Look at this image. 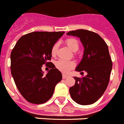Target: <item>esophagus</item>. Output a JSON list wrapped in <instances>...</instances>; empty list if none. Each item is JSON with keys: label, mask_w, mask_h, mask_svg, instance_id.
I'll use <instances>...</instances> for the list:
<instances>
[{"label": "esophagus", "mask_w": 124, "mask_h": 124, "mask_svg": "<svg viewBox=\"0 0 124 124\" xmlns=\"http://www.w3.org/2000/svg\"><path fill=\"white\" fill-rule=\"evenodd\" d=\"M68 77H69V75H65V74L62 75V78H63V79H65Z\"/></svg>", "instance_id": "1"}]
</instances>
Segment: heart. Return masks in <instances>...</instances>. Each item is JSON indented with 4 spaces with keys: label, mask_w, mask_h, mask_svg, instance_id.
Masks as SVG:
<instances>
[{
    "label": "heart",
    "mask_w": 124,
    "mask_h": 124,
    "mask_svg": "<svg viewBox=\"0 0 124 124\" xmlns=\"http://www.w3.org/2000/svg\"><path fill=\"white\" fill-rule=\"evenodd\" d=\"M65 43L70 49L73 52L77 51L79 49V43L77 39L69 38L65 39ZM59 47V43H55L51 48V54L53 56L56 55ZM55 67L63 73H68L71 69L75 66V62L73 61H64L60 59L55 62Z\"/></svg>",
    "instance_id": "obj_1"
}]
</instances>
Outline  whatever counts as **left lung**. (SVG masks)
<instances>
[{
  "label": "left lung",
  "mask_w": 124,
  "mask_h": 124,
  "mask_svg": "<svg viewBox=\"0 0 124 124\" xmlns=\"http://www.w3.org/2000/svg\"><path fill=\"white\" fill-rule=\"evenodd\" d=\"M67 34L80 39L84 54L75 70L88 73L81 78L75 77V85L69 89L70 96L79 104H91L102 96L109 84L112 62L108 46L99 34L88 30L70 31Z\"/></svg>",
  "instance_id": "1"
}]
</instances>
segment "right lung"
Segmentation results:
<instances>
[{"label":"right lung","instance_id":"add662e5","mask_svg":"<svg viewBox=\"0 0 124 124\" xmlns=\"http://www.w3.org/2000/svg\"><path fill=\"white\" fill-rule=\"evenodd\" d=\"M64 32L34 31L22 36L12 51L11 73L22 96L33 104L47 102L62 75L51 60L52 46ZM51 69L46 76L41 67Z\"/></svg>","mask_w":124,"mask_h":124}]
</instances>
